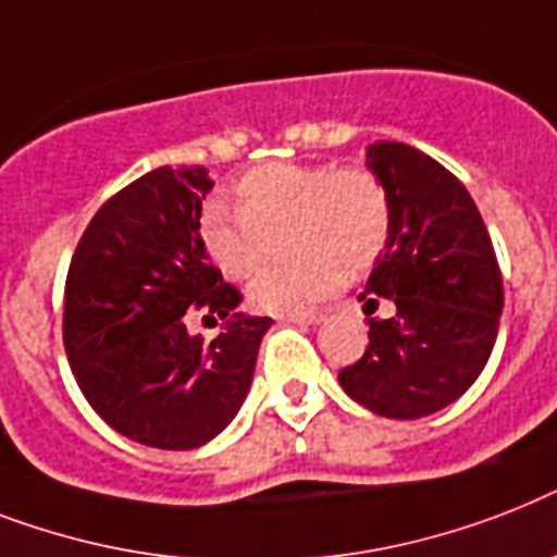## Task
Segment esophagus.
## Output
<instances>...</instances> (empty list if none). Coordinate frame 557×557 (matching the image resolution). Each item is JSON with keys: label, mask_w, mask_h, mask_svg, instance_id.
Returning <instances> with one entry per match:
<instances>
[{"label": "esophagus", "mask_w": 557, "mask_h": 557, "mask_svg": "<svg viewBox=\"0 0 557 557\" xmlns=\"http://www.w3.org/2000/svg\"><path fill=\"white\" fill-rule=\"evenodd\" d=\"M282 322H293V324H319L324 322L322 310H305V313H284L278 315Z\"/></svg>", "instance_id": "34e87169"}]
</instances>
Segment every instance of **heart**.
Here are the masks:
<instances>
[{"label":"heart","mask_w":557,"mask_h":557,"mask_svg":"<svg viewBox=\"0 0 557 557\" xmlns=\"http://www.w3.org/2000/svg\"><path fill=\"white\" fill-rule=\"evenodd\" d=\"M233 212L209 207L201 247L218 273L244 282L261 264L267 235L287 224L284 264L250 284V301L267 313H301L339 287L342 273H362L391 235V203L380 177L359 166L264 163L233 189Z\"/></svg>","instance_id":"b5f03b06"}]
</instances>
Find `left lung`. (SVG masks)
I'll return each instance as SVG.
<instances>
[{
	"mask_svg": "<svg viewBox=\"0 0 557 557\" xmlns=\"http://www.w3.org/2000/svg\"><path fill=\"white\" fill-rule=\"evenodd\" d=\"M391 203V235L359 296L362 359L342 368L345 394L391 420H417L462 397L486 368L504 313V278L478 207L437 160L394 140L368 146Z\"/></svg>",
	"mask_w": 557,
	"mask_h": 557,
	"instance_id": "8db88e82",
	"label": "left lung"
}]
</instances>
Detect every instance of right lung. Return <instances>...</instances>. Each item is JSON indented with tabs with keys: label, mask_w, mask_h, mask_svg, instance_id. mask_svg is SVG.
<instances>
[{
	"label": "right lung",
	"mask_w": 557,
	"mask_h": 557,
	"mask_svg": "<svg viewBox=\"0 0 557 557\" xmlns=\"http://www.w3.org/2000/svg\"><path fill=\"white\" fill-rule=\"evenodd\" d=\"M207 169L160 166L97 209L65 278L62 342L88 405L123 437L189 451L233 422L273 319L238 313L242 293L201 247ZM195 314L225 327L207 343Z\"/></svg>",
	"instance_id": "add662e5"
}]
</instances>
